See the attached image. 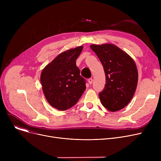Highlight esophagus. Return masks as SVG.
<instances>
[{
  "label": "esophagus",
  "mask_w": 161,
  "mask_h": 161,
  "mask_svg": "<svg viewBox=\"0 0 161 161\" xmlns=\"http://www.w3.org/2000/svg\"><path fill=\"white\" fill-rule=\"evenodd\" d=\"M88 81H89V83L91 85V84L92 83V81H93V80H92V78H89L88 80Z\"/></svg>",
  "instance_id": "obj_1"
}]
</instances>
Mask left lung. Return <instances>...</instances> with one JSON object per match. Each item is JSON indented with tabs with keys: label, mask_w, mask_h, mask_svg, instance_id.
I'll return each instance as SVG.
<instances>
[{
	"label": "left lung",
	"mask_w": 161,
	"mask_h": 161,
	"mask_svg": "<svg viewBox=\"0 0 161 161\" xmlns=\"http://www.w3.org/2000/svg\"><path fill=\"white\" fill-rule=\"evenodd\" d=\"M90 47L100 59L106 75L104 89L99 93L100 102L112 112L121 110L130 102L136 91V64L128 53L115 44H92Z\"/></svg>",
	"instance_id": "8db88e82"
}]
</instances>
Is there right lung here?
Listing matches in <instances>:
<instances>
[{
    "label": "right lung",
    "instance_id": "1",
    "mask_svg": "<svg viewBox=\"0 0 161 161\" xmlns=\"http://www.w3.org/2000/svg\"><path fill=\"white\" fill-rule=\"evenodd\" d=\"M83 47L64 51L42 71V91L48 103L58 110L64 111L75 105L86 89L85 80L75 64Z\"/></svg>",
    "mask_w": 161,
    "mask_h": 161
}]
</instances>
